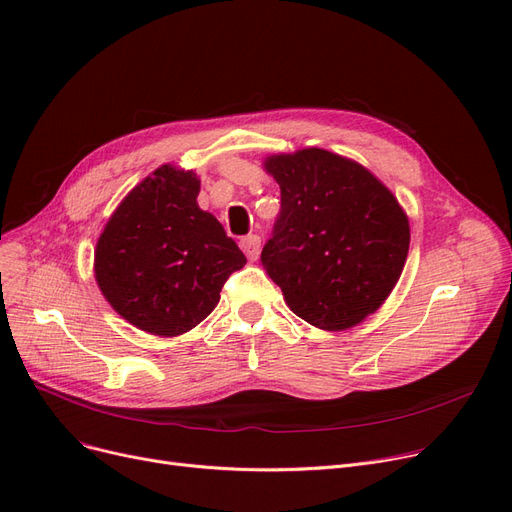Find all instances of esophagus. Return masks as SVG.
<instances>
[{"instance_id":"esophagus-1","label":"esophagus","mask_w":512,"mask_h":512,"mask_svg":"<svg viewBox=\"0 0 512 512\" xmlns=\"http://www.w3.org/2000/svg\"><path fill=\"white\" fill-rule=\"evenodd\" d=\"M239 245H241L243 254L248 256L250 260H256V258H258V254H260V237H258V235L243 237V239L239 241Z\"/></svg>"}]
</instances>
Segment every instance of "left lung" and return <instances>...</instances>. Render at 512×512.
<instances>
[{"instance_id":"left-lung-1","label":"left lung","mask_w":512,"mask_h":512,"mask_svg":"<svg viewBox=\"0 0 512 512\" xmlns=\"http://www.w3.org/2000/svg\"><path fill=\"white\" fill-rule=\"evenodd\" d=\"M281 189L262 267L290 309L340 332L376 313L410 250V220L397 197L361 163L309 147L264 159Z\"/></svg>"}]
</instances>
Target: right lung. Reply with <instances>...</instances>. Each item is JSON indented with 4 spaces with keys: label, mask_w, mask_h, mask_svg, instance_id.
<instances>
[{
    "label": "right lung",
    "mask_w": 512,
    "mask_h": 512,
    "mask_svg": "<svg viewBox=\"0 0 512 512\" xmlns=\"http://www.w3.org/2000/svg\"><path fill=\"white\" fill-rule=\"evenodd\" d=\"M193 170L163 163L121 199L94 250L102 296L138 330L172 338L206 319L245 262L222 224L197 206Z\"/></svg>",
    "instance_id": "obj_1"
}]
</instances>
